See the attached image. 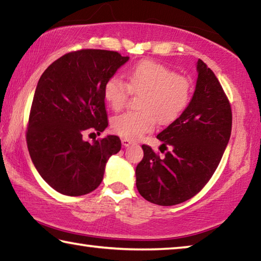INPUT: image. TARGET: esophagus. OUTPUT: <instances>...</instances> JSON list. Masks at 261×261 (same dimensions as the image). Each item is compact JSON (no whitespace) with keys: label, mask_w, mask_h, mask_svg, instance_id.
Segmentation results:
<instances>
[{"label":"esophagus","mask_w":261,"mask_h":261,"mask_svg":"<svg viewBox=\"0 0 261 261\" xmlns=\"http://www.w3.org/2000/svg\"><path fill=\"white\" fill-rule=\"evenodd\" d=\"M132 144V141L130 140V139H127V138H123L122 139V145H123V146H130V145Z\"/></svg>","instance_id":"obj_1"}]
</instances>
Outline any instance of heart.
Wrapping results in <instances>:
<instances>
[{
    "instance_id": "b5f03b06",
    "label": "heart",
    "mask_w": 261,
    "mask_h": 261,
    "mask_svg": "<svg viewBox=\"0 0 261 261\" xmlns=\"http://www.w3.org/2000/svg\"><path fill=\"white\" fill-rule=\"evenodd\" d=\"M126 84L113 76L103 85V98L114 110L124 107L130 93L141 94L140 112L117 115L112 120L115 134L138 139L152 131L159 121L167 124L184 112L191 98L192 86L188 78L154 61H141L125 72Z\"/></svg>"
}]
</instances>
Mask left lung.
<instances>
[{"mask_svg": "<svg viewBox=\"0 0 261 261\" xmlns=\"http://www.w3.org/2000/svg\"><path fill=\"white\" fill-rule=\"evenodd\" d=\"M196 91L182 115L156 136L171 151L160 158L143 145L136 168L141 197L153 204L173 206L196 196L218 168L231 134L230 102L214 72L197 63ZM160 147V151L162 149Z\"/></svg>", "mask_w": 261, "mask_h": 261, "instance_id": "1", "label": "left lung"}]
</instances>
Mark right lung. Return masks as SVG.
<instances>
[{
    "label": "right lung",
    "mask_w": 261,
    "mask_h": 261,
    "mask_svg": "<svg viewBox=\"0 0 261 261\" xmlns=\"http://www.w3.org/2000/svg\"><path fill=\"white\" fill-rule=\"evenodd\" d=\"M127 60L117 51L81 49L53 62L39 79L26 143L34 167L57 192H92L102 182L108 159L120 152L117 136L88 143L83 135H100L108 126L103 85Z\"/></svg>",
    "instance_id": "right-lung-1"
}]
</instances>
